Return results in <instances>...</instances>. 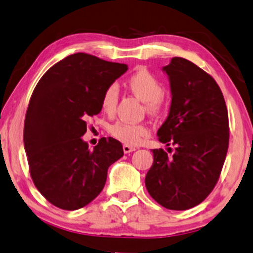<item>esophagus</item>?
Instances as JSON below:
<instances>
[{"mask_svg": "<svg viewBox=\"0 0 253 253\" xmlns=\"http://www.w3.org/2000/svg\"><path fill=\"white\" fill-rule=\"evenodd\" d=\"M123 150H124V152H125V154H130V152L135 151V150H136V149H135L134 147H130V145L124 144L123 145Z\"/></svg>", "mask_w": 253, "mask_h": 253, "instance_id": "obj_1", "label": "esophagus"}]
</instances>
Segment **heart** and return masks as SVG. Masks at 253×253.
<instances>
[{"mask_svg": "<svg viewBox=\"0 0 253 253\" xmlns=\"http://www.w3.org/2000/svg\"><path fill=\"white\" fill-rule=\"evenodd\" d=\"M127 87L129 90L147 104V110L150 113L158 112L162 108V97L164 95V87L161 81L147 69H137L127 79ZM118 101V87L116 84L109 86L103 92L102 110L106 113L115 111ZM110 133L116 140L127 145L140 144L145 137L149 136L148 127L142 124H129L118 122L110 128Z\"/></svg>", "mask_w": 253, "mask_h": 253, "instance_id": "heart-1", "label": "heart"}]
</instances>
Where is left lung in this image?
<instances>
[{
	"label": "left lung",
	"instance_id": "1",
	"mask_svg": "<svg viewBox=\"0 0 253 253\" xmlns=\"http://www.w3.org/2000/svg\"><path fill=\"white\" fill-rule=\"evenodd\" d=\"M162 70L172 101L157 136L174 150L169 157L152 149L145 187L158 204L182 211L204 201L218 182L228 150V112L218 84L190 60L173 57Z\"/></svg>",
	"mask_w": 253,
	"mask_h": 253
}]
</instances>
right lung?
Listing matches in <instances>:
<instances>
[{"mask_svg": "<svg viewBox=\"0 0 253 253\" xmlns=\"http://www.w3.org/2000/svg\"><path fill=\"white\" fill-rule=\"evenodd\" d=\"M128 70L77 52L43 74L31 96L24 125V147L38 190L63 210L81 209L104 188L108 169L124 156L113 137L89 149L83 135L86 119L101 112L103 92Z\"/></svg>", "mask_w": 253, "mask_h": 253, "instance_id": "1", "label": "right lung"}]
</instances>
